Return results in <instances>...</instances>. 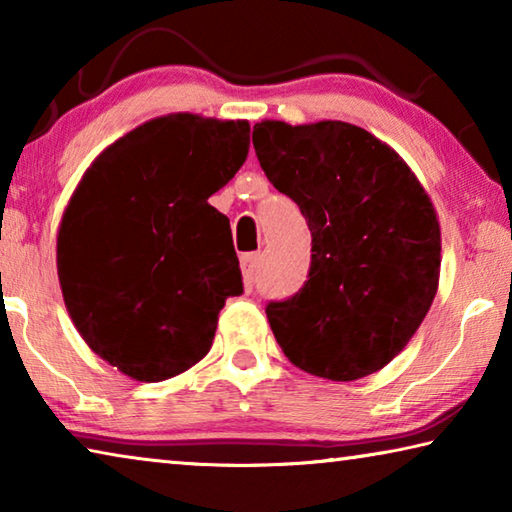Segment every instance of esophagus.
Masks as SVG:
<instances>
[{"label": "esophagus", "mask_w": 512, "mask_h": 512, "mask_svg": "<svg viewBox=\"0 0 512 512\" xmlns=\"http://www.w3.org/2000/svg\"><path fill=\"white\" fill-rule=\"evenodd\" d=\"M257 264H259V255L257 253H248V255L241 257V273H244V287H246V291H253Z\"/></svg>", "instance_id": "esophagus-1"}]
</instances>
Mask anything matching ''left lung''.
<instances>
[{
    "mask_svg": "<svg viewBox=\"0 0 512 512\" xmlns=\"http://www.w3.org/2000/svg\"><path fill=\"white\" fill-rule=\"evenodd\" d=\"M266 178L311 230L307 282L266 316L293 366L354 381L391 363L427 316L440 275L429 196L391 146L345 121H262Z\"/></svg>",
    "mask_w": 512,
    "mask_h": 512,
    "instance_id": "8db88e82",
    "label": "left lung"
}]
</instances>
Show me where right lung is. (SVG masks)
Returning <instances> with one entry per match:
<instances>
[{
    "instance_id": "add662e5",
    "label": "right lung",
    "mask_w": 512,
    "mask_h": 512,
    "mask_svg": "<svg viewBox=\"0 0 512 512\" xmlns=\"http://www.w3.org/2000/svg\"><path fill=\"white\" fill-rule=\"evenodd\" d=\"M248 121L169 115L108 146L58 230V280L85 343L137 381L180 375L244 293L228 216L207 203L248 158Z\"/></svg>"
}]
</instances>
